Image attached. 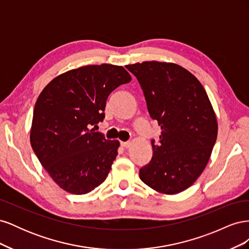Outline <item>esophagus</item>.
Segmentation results:
<instances>
[{"instance_id": "esophagus-1", "label": "esophagus", "mask_w": 249, "mask_h": 249, "mask_svg": "<svg viewBox=\"0 0 249 249\" xmlns=\"http://www.w3.org/2000/svg\"><path fill=\"white\" fill-rule=\"evenodd\" d=\"M120 144H122V146L127 148L131 146V142L130 141H120Z\"/></svg>"}]
</instances>
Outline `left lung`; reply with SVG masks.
<instances>
[{"mask_svg": "<svg viewBox=\"0 0 249 249\" xmlns=\"http://www.w3.org/2000/svg\"><path fill=\"white\" fill-rule=\"evenodd\" d=\"M125 67L137 78L149 115L162 130L159 142L152 140L153 158L139 177L160 193L182 192L206 168L217 139V119L206 90L175 63L145 61Z\"/></svg>", "mask_w": 249, "mask_h": 249, "instance_id": "left-lung-1", "label": "left lung"}]
</instances>
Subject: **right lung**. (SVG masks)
<instances>
[{
	"label": "right lung",
	"instance_id": "1",
	"mask_svg": "<svg viewBox=\"0 0 249 249\" xmlns=\"http://www.w3.org/2000/svg\"><path fill=\"white\" fill-rule=\"evenodd\" d=\"M131 80L123 66L86 65L53 79L39 94L30 141L43 168L63 190L86 194L106 179L119 141L90 127L104 120L109 94Z\"/></svg>",
	"mask_w": 249,
	"mask_h": 249
}]
</instances>
